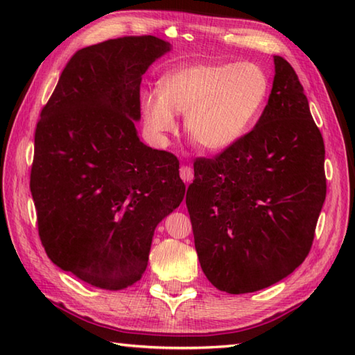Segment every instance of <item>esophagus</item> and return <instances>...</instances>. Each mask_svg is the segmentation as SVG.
I'll list each match as a JSON object with an SVG mask.
<instances>
[{
  "instance_id": "1",
  "label": "esophagus",
  "mask_w": 355,
  "mask_h": 355,
  "mask_svg": "<svg viewBox=\"0 0 355 355\" xmlns=\"http://www.w3.org/2000/svg\"><path fill=\"white\" fill-rule=\"evenodd\" d=\"M180 177H182L184 183H191L193 180V169L191 166H182V168H180Z\"/></svg>"
}]
</instances>
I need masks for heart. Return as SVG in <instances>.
I'll return each mask as SVG.
<instances>
[{"label":"heart","mask_w":355,"mask_h":355,"mask_svg":"<svg viewBox=\"0 0 355 355\" xmlns=\"http://www.w3.org/2000/svg\"><path fill=\"white\" fill-rule=\"evenodd\" d=\"M160 92L140 97L143 122L155 140L177 131L186 114L187 134L198 145L220 153L244 137L266 107L270 80L252 62H198L173 69L158 84Z\"/></svg>","instance_id":"1"}]
</instances>
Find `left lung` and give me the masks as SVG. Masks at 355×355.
Here are the masks:
<instances>
[{
	"label": "left lung",
	"mask_w": 355,
	"mask_h": 355,
	"mask_svg": "<svg viewBox=\"0 0 355 355\" xmlns=\"http://www.w3.org/2000/svg\"><path fill=\"white\" fill-rule=\"evenodd\" d=\"M268 102L253 130L215 158H197L187 187L206 277L230 294L293 273L310 252L327 197L325 145L296 71L273 56Z\"/></svg>",
	"instance_id": "8db88e82"
}]
</instances>
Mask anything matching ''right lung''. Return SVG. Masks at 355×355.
<instances>
[{
  "instance_id": "add662e5",
  "label": "right lung",
  "mask_w": 355,
  "mask_h": 355,
  "mask_svg": "<svg viewBox=\"0 0 355 355\" xmlns=\"http://www.w3.org/2000/svg\"><path fill=\"white\" fill-rule=\"evenodd\" d=\"M172 45L126 36L74 53L35 132L30 191L51 262L103 290L148 267L154 230L184 198L177 157L139 137L141 76Z\"/></svg>"
}]
</instances>
